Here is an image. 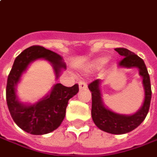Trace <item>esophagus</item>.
Instances as JSON below:
<instances>
[{
	"instance_id": "34e87169",
	"label": "esophagus",
	"mask_w": 157,
	"mask_h": 157,
	"mask_svg": "<svg viewBox=\"0 0 157 157\" xmlns=\"http://www.w3.org/2000/svg\"><path fill=\"white\" fill-rule=\"evenodd\" d=\"M87 87V84L86 82H84V81H81V82H79V88H80V90L86 89Z\"/></svg>"
}]
</instances>
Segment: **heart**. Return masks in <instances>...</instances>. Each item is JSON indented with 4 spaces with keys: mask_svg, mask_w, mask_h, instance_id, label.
Here are the masks:
<instances>
[{
    "mask_svg": "<svg viewBox=\"0 0 157 157\" xmlns=\"http://www.w3.org/2000/svg\"><path fill=\"white\" fill-rule=\"evenodd\" d=\"M105 62H106V60H105V58L97 59V60H95L94 62H93L92 64L90 65V69H91V70H98V69L101 68L103 65L105 64Z\"/></svg>",
    "mask_w": 157,
    "mask_h": 157,
    "instance_id": "obj_1",
    "label": "heart"
}]
</instances>
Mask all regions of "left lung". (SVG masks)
I'll return each mask as SVG.
<instances>
[{
	"label": "left lung",
	"instance_id": "1",
	"mask_svg": "<svg viewBox=\"0 0 157 157\" xmlns=\"http://www.w3.org/2000/svg\"><path fill=\"white\" fill-rule=\"evenodd\" d=\"M115 51L123 56L119 62V66L127 68L137 67L139 69V74L143 76V84L145 90L144 104L141 109L131 116L119 115L111 112L103 105L100 91L101 80L96 79L88 84V88L92 92L91 114L97 127L102 131L112 134H124L137 128L146 118L150 109L151 86L146 65L141 57L125 48H116Z\"/></svg>",
	"mask_w": 157,
	"mask_h": 157
}]
</instances>
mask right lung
<instances>
[{
  "mask_svg": "<svg viewBox=\"0 0 157 157\" xmlns=\"http://www.w3.org/2000/svg\"><path fill=\"white\" fill-rule=\"evenodd\" d=\"M38 58H44L52 63L56 77L61 69L66 68L60 55L40 45H33L15 58L6 88L7 107L13 121L23 131L33 135H43L56 130L64 119L68 101L79 91L78 84L65 87L57 83L46 98L35 105H25L19 102L16 98L15 85L30 63Z\"/></svg>",
  "mask_w": 157,
  "mask_h": 157,
  "instance_id": "right-lung-1",
  "label": "right lung"
}]
</instances>
